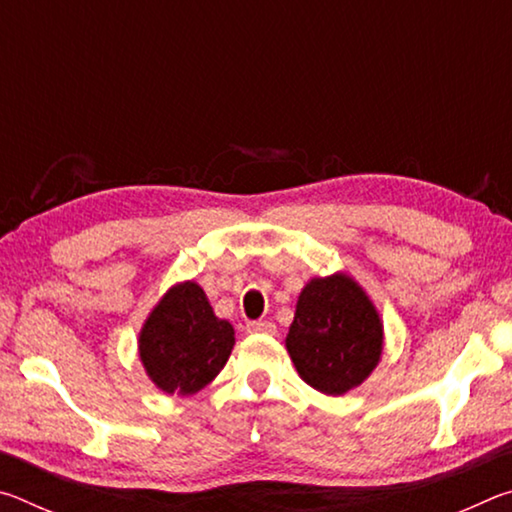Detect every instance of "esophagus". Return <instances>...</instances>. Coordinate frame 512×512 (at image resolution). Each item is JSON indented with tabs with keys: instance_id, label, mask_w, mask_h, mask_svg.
Returning a JSON list of instances; mask_svg holds the SVG:
<instances>
[{
	"instance_id": "1",
	"label": "esophagus",
	"mask_w": 512,
	"mask_h": 512,
	"mask_svg": "<svg viewBox=\"0 0 512 512\" xmlns=\"http://www.w3.org/2000/svg\"><path fill=\"white\" fill-rule=\"evenodd\" d=\"M246 329L253 334H275V325L268 323V320H253V323L246 325Z\"/></svg>"
}]
</instances>
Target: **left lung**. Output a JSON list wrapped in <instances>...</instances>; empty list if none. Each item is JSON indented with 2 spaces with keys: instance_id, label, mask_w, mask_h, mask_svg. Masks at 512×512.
<instances>
[{
  "instance_id": "1",
  "label": "left lung",
  "mask_w": 512,
  "mask_h": 512,
  "mask_svg": "<svg viewBox=\"0 0 512 512\" xmlns=\"http://www.w3.org/2000/svg\"><path fill=\"white\" fill-rule=\"evenodd\" d=\"M287 350L298 375L325 395L361 386L384 350V325L372 300L345 273L314 277L300 291Z\"/></svg>"
}]
</instances>
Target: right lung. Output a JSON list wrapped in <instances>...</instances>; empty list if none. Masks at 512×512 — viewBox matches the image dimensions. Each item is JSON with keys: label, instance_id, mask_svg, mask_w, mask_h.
Listing matches in <instances>:
<instances>
[{"label": "right lung", "instance_id": "right-lung-1", "mask_svg": "<svg viewBox=\"0 0 512 512\" xmlns=\"http://www.w3.org/2000/svg\"><path fill=\"white\" fill-rule=\"evenodd\" d=\"M137 343L146 375L160 391L194 395L223 370L235 329L214 316L196 282H180L153 307Z\"/></svg>", "mask_w": 512, "mask_h": 512}]
</instances>
